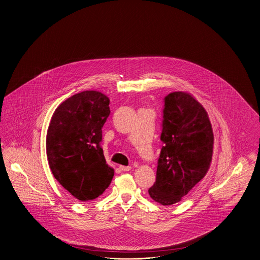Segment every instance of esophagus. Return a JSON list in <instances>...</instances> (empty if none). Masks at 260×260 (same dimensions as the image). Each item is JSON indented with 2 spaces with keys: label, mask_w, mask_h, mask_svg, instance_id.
I'll list each match as a JSON object with an SVG mask.
<instances>
[{
  "label": "esophagus",
  "mask_w": 260,
  "mask_h": 260,
  "mask_svg": "<svg viewBox=\"0 0 260 260\" xmlns=\"http://www.w3.org/2000/svg\"><path fill=\"white\" fill-rule=\"evenodd\" d=\"M119 168H120L122 171L124 172L131 171V169H132V167H131V166H124V165H120V166H119Z\"/></svg>",
  "instance_id": "obj_1"
}]
</instances>
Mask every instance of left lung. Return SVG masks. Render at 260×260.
<instances>
[{
    "instance_id": "left-lung-1",
    "label": "left lung",
    "mask_w": 260,
    "mask_h": 260,
    "mask_svg": "<svg viewBox=\"0 0 260 260\" xmlns=\"http://www.w3.org/2000/svg\"><path fill=\"white\" fill-rule=\"evenodd\" d=\"M156 181L148 189L164 206L179 202L209 170L213 133L208 113L190 94L173 92L165 98Z\"/></svg>"
}]
</instances>
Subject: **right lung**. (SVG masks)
<instances>
[{
	"label": "right lung",
	"instance_id": "obj_1",
	"mask_svg": "<svg viewBox=\"0 0 260 260\" xmlns=\"http://www.w3.org/2000/svg\"><path fill=\"white\" fill-rule=\"evenodd\" d=\"M109 104L101 92L78 93L58 106L48 128L46 149L52 175L80 201L102 196L114 177L101 146Z\"/></svg>",
	"mask_w": 260,
	"mask_h": 260
}]
</instances>
